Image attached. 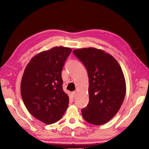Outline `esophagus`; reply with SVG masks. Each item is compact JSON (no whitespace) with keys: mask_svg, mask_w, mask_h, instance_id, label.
Masks as SVG:
<instances>
[{"mask_svg":"<svg viewBox=\"0 0 149 149\" xmlns=\"http://www.w3.org/2000/svg\"><path fill=\"white\" fill-rule=\"evenodd\" d=\"M72 95H73V96L74 97L76 96V91H72Z\"/></svg>","mask_w":149,"mask_h":149,"instance_id":"esophagus-1","label":"esophagus"}]
</instances>
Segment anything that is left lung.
<instances>
[{
  "label": "left lung",
  "instance_id": "1",
  "mask_svg": "<svg viewBox=\"0 0 149 149\" xmlns=\"http://www.w3.org/2000/svg\"><path fill=\"white\" fill-rule=\"evenodd\" d=\"M86 67L89 80V102L81 110L87 122L100 125L115 116L126 92L124 76L116 60L110 54L95 48L73 51Z\"/></svg>",
  "mask_w": 149,
  "mask_h": 149
}]
</instances>
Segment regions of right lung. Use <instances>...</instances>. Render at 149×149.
I'll return each instance as SVG.
<instances>
[{"label":"right lung","instance_id":"add662e5","mask_svg":"<svg viewBox=\"0 0 149 149\" xmlns=\"http://www.w3.org/2000/svg\"><path fill=\"white\" fill-rule=\"evenodd\" d=\"M56 47L33 57L26 65L20 84L21 96L31 115L47 124L59 121L68 107L62 88V70L72 53Z\"/></svg>","mask_w":149,"mask_h":149}]
</instances>
